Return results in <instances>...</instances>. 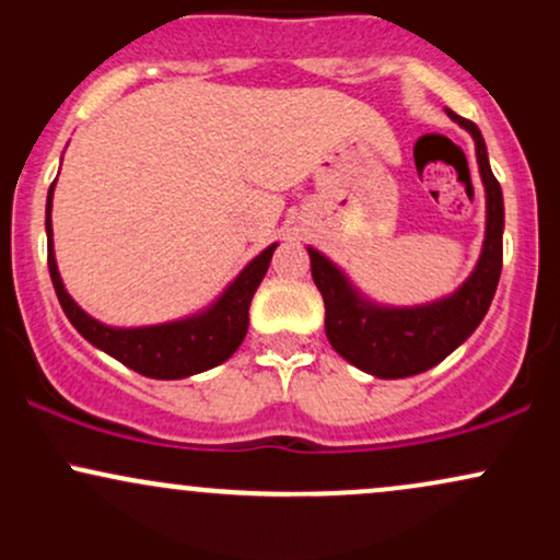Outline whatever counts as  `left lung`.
<instances>
[{
  "label": "left lung",
  "mask_w": 560,
  "mask_h": 560,
  "mask_svg": "<svg viewBox=\"0 0 560 560\" xmlns=\"http://www.w3.org/2000/svg\"><path fill=\"white\" fill-rule=\"evenodd\" d=\"M447 115L471 133L487 202L485 242L477 266L464 284L445 298L421 305H384L365 298L337 262L316 247H307L313 281L326 305V337L347 363L376 378L416 376L445 361L455 347L477 331L500 281L505 229L503 191L490 168L485 137L477 124L455 113Z\"/></svg>",
  "instance_id": "1"
}]
</instances>
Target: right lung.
Here are the masks:
<instances>
[{"label": "right lung", "instance_id": "right-lung-1", "mask_svg": "<svg viewBox=\"0 0 560 560\" xmlns=\"http://www.w3.org/2000/svg\"><path fill=\"white\" fill-rule=\"evenodd\" d=\"M52 197L55 184L49 186L47 221H44V226H47L49 276H52L57 300H60L68 320L89 345H94L96 350L107 352L115 361L150 378H186L202 374V371L229 361L240 350L249 326V302H253V294L258 292L262 276L271 266L273 249L279 244H268L260 255H255L229 281L226 289L210 305L199 307L197 313L150 326H110L89 316L62 284L52 242Z\"/></svg>", "mask_w": 560, "mask_h": 560}]
</instances>
